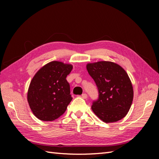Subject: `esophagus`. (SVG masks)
I'll list each match as a JSON object with an SVG mask.
<instances>
[{
	"label": "esophagus",
	"mask_w": 159,
	"mask_h": 159,
	"mask_svg": "<svg viewBox=\"0 0 159 159\" xmlns=\"http://www.w3.org/2000/svg\"><path fill=\"white\" fill-rule=\"evenodd\" d=\"M81 98H84V99H87L88 98V95L86 93H83L81 95Z\"/></svg>",
	"instance_id": "34e87169"
}]
</instances>
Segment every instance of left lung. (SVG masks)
Here are the masks:
<instances>
[{"label":"left lung","instance_id":"8db88e82","mask_svg":"<svg viewBox=\"0 0 159 159\" xmlns=\"http://www.w3.org/2000/svg\"><path fill=\"white\" fill-rule=\"evenodd\" d=\"M99 92L91 109L105 123L121 120L129 112L133 99V89L128 74L112 61H101L86 66Z\"/></svg>","mask_w":159,"mask_h":159}]
</instances>
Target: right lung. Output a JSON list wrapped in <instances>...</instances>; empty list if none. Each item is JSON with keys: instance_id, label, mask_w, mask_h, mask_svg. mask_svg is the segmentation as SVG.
I'll use <instances>...</instances> for the list:
<instances>
[{"instance_id": "right-lung-1", "label": "right lung", "mask_w": 159, "mask_h": 159, "mask_svg": "<svg viewBox=\"0 0 159 159\" xmlns=\"http://www.w3.org/2000/svg\"><path fill=\"white\" fill-rule=\"evenodd\" d=\"M72 68L71 64L53 61L43 66L33 77L27 99L38 119L51 121L64 113L72 99L70 84L66 79Z\"/></svg>"}]
</instances>
